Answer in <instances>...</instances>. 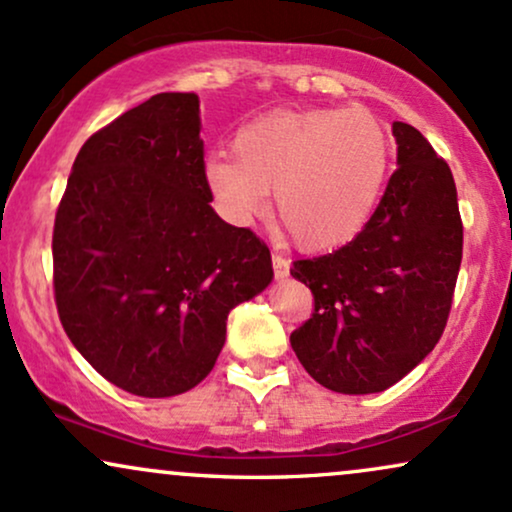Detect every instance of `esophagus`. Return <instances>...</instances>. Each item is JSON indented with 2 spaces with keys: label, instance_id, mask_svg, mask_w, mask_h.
Masks as SVG:
<instances>
[{
  "label": "esophagus",
  "instance_id": "34e87169",
  "mask_svg": "<svg viewBox=\"0 0 512 512\" xmlns=\"http://www.w3.org/2000/svg\"><path fill=\"white\" fill-rule=\"evenodd\" d=\"M273 270H275V278H287L290 275V261L285 256L273 254Z\"/></svg>",
  "mask_w": 512,
  "mask_h": 512
}]
</instances>
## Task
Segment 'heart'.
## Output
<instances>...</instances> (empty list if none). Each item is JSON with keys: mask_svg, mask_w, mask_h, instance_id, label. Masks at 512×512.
I'll use <instances>...</instances> for the list:
<instances>
[{"mask_svg": "<svg viewBox=\"0 0 512 512\" xmlns=\"http://www.w3.org/2000/svg\"><path fill=\"white\" fill-rule=\"evenodd\" d=\"M230 153L203 162V179L227 220L244 225L273 189L275 220L304 251L350 244L386 189L393 143L366 110H278L244 124Z\"/></svg>", "mask_w": 512, "mask_h": 512, "instance_id": "heart-1", "label": "heart"}]
</instances>
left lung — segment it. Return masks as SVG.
Segmentation results:
<instances>
[{
    "mask_svg": "<svg viewBox=\"0 0 512 512\" xmlns=\"http://www.w3.org/2000/svg\"><path fill=\"white\" fill-rule=\"evenodd\" d=\"M398 170L350 244L294 261L314 314L290 335L314 381L345 395L381 393L441 340L462 261L453 172L405 122L393 124Z\"/></svg>",
    "mask_w": 512,
    "mask_h": 512,
    "instance_id": "left-lung-1",
    "label": "left lung"
}]
</instances>
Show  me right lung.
Listing matches in <instances>:
<instances>
[{
    "label": "right lung",
    "instance_id": "right-lung-1",
    "mask_svg": "<svg viewBox=\"0 0 512 512\" xmlns=\"http://www.w3.org/2000/svg\"><path fill=\"white\" fill-rule=\"evenodd\" d=\"M210 201L196 93L153 95L78 150L54 218V302L83 359L126 393L198 386L227 314L273 280L266 242Z\"/></svg>",
    "mask_w": 512,
    "mask_h": 512
}]
</instances>
